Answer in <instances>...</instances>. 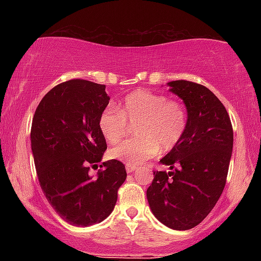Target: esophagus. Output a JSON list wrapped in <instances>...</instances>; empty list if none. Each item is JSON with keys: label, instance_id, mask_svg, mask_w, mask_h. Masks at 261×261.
Masks as SVG:
<instances>
[{"label": "esophagus", "instance_id": "obj_1", "mask_svg": "<svg viewBox=\"0 0 261 261\" xmlns=\"http://www.w3.org/2000/svg\"><path fill=\"white\" fill-rule=\"evenodd\" d=\"M136 169H137V167L130 166V164H126V172L127 173H134Z\"/></svg>", "mask_w": 261, "mask_h": 261}]
</instances>
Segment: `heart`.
Returning <instances> with one entry per match:
<instances>
[{"label":"heart","instance_id":"heart-1","mask_svg":"<svg viewBox=\"0 0 261 261\" xmlns=\"http://www.w3.org/2000/svg\"><path fill=\"white\" fill-rule=\"evenodd\" d=\"M135 125L137 137L110 149L113 160L137 166L157 154L172 151L182 139L188 116L178 100L147 89L128 93L118 107H108L99 118V130L107 142L118 143L126 135L127 124Z\"/></svg>","mask_w":261,"mask_h":261}]
</instances>
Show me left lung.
<instances>
[{
    "mask_svg": "<svg viewBox=\"0 0 261 261\" xmlns=\"http://www.w3.org/2000/svg\"><path fill=\"white\" fill-rule=\"evenodd\" d=\"M187 108L180 142L160 161L169 172H154L147 189L152 214L164 226L187 230L199 224L222 194L233 149L226 108L205 86L189 81L167 83Z\"/></svg>",
    "mask_w": 261,
    "mask_h": 261,
    "instance_id": "obj_1",
    "label": "left lung"
}]
</instances>
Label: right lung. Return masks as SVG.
Wrapping results in <instances>:
<instances>
[{
    "label": "right lung",
    "instance_id": "add662e5",
    "mask_svg": "<svg viewBox=\"0 0 261 261\" xmlns=\"http://www.w3.org/2000/svg\"><path fill=\"white\" fill-rule=\"evenodd\" d=\"M109 100L104 85L71 80L47 92L33 118L32 152L41 190L72 226L106 220L126 179L125 166L116 160L103 162L95 178L88 173L107 149L99 118Z\"/></svg>",
    "mask_w": 261,
    "mask_h": 261
}]
</instances>
